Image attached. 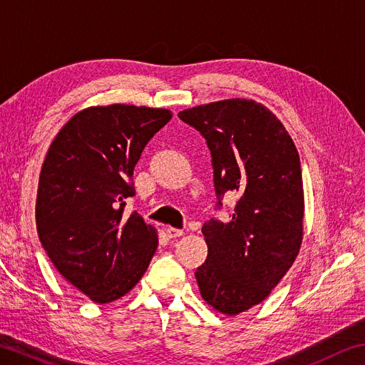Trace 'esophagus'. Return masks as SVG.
Segmentation results:
<instances>
[{
  "mask_svg": "<svg viewBox=\"0 0 365 365\" xmlns=\"http://www.w3.org/2000/svg\"><path fill=\"white\" fill-rule=\"evenodd\" d=\"M165 235H168V237H170V240H174V237H180V236H183V230H178V228L168 227V228H165Z\"/></svg>",
  "mask_w": 365,
  "mask_h": 365,
  "instance_id": "esophagus-1",
  "label": "esophagus"
}]
</instances>
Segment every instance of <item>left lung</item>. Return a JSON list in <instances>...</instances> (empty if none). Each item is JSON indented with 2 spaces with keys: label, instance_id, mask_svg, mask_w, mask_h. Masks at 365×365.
<instances>
[{
  "label": "left lung",
  "instance_id": "1",
  "mask_svg": "<svg viewBox=\"0 0 365 365\" xmlns=\"http://www.w3.org/2000/svg\"><path fill=\"white\" fill-rule=\"evenodd\" d=\"M205 138L215 210L240 195L230 222L202 225L209 254L196 269L201 295L223 314L263 302L292 267L303 236L300 156L282 123L262 103L233 98L178 113Z\"/></svg>",
  "mask_w": 365,
  "mask_h": 365
}]
</instances>
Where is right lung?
<instances>
[{
    "instance_id": "obj_1",
    "label": "right lung",
    "mask_w": 365,
    "mask_h": 365,
    "mask_svg": "<svg viewBox=\"0 0 365 365\" xmlns=\"http://www.w3.org/2000/svg\"><path fill=\"white\" fill-rule=\"evenodd\" d=\"M163 108L108 105L73 116L46 155L36 228L46 254L71 286L110 303L140 281L158 247L156 230L134 210V168L170 121Z\"/></svg>"
}]
</instances>
